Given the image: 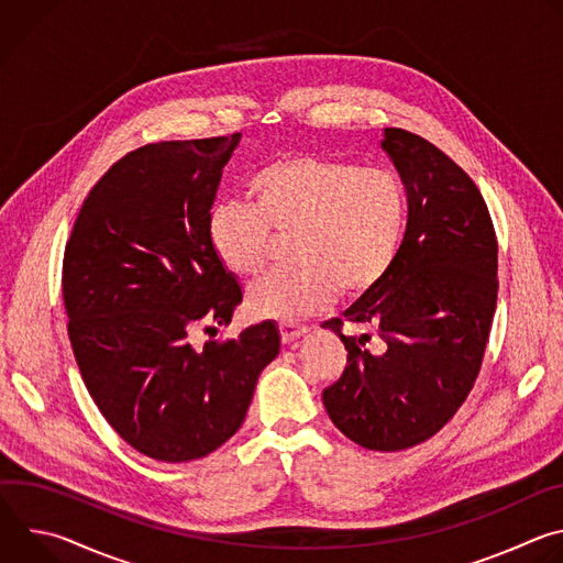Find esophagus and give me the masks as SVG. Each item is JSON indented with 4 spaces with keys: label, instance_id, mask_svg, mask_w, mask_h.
<instances>
[{
    "label": "esophagus",
    "instance_id": "esophagus-1",
    "mask_svg": "<svg viewBox=\"0 0 563 563\" xmlns=\"http://www.w3.org/2000/svg\"><path fill=\"white\" fill-rule=\"evenodd\" d=\"M309 330L307 328H300V325H294V323H280V336L285 343H291L300 336H305Z\"/></svg>",
    "mask_w": 563,
    "mask_h": 563
}]
</instances>
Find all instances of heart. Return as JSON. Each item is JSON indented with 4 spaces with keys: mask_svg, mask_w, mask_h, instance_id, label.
<instances>
[{
    "mask_svg": "<svg viewBox=\"0 0 563 563\" xmlns=\"http://www.w3.org/2000/svg\"><path fill=\"white\" fill-rule=\"evenodd\" d=\"M254 205L220 202L207 238L220 265L247 278L269 256L272 229L291 231L296 267L276 269L247 291L256 318L296 323L347 298L372 294L391 272L408 224L406 189L391 174L313 155L278 159L254 176Z\"/></svg>",
    "mask_w": 563,
    "mask_h": 563,
    "instance_id": "b5f03b06",
    "label": "heart"
}]
</instances>
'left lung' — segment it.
<instances>
[{"label":"left lung","instance_id":"obj_1","mask_svg":"<svg viewBox=\"0 0 563 563\" xmlns=\"http://www.w3.org/2000/svg\"><path fill=\"white\" fill-rule=\"evenodd\" d=\"M380 148L408 191L404 247L343 316L372 328L383 352L328 320L347 367L323 404L347 439L396 452L434 437L476 380L497 309V238L484 196L441 148L404 129H385Z\"/></svg>","mask_w":563,"mask_h":563}]
</instances>
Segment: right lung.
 Masks as SVG:
<instances>
[{
    "mask_svg": "<svg viewBox=\"0 0 563 563\" xmlns=\"http://www.w3.org/2000/svg\"><path fill=\"white\" fill-rule=\"evenodd\" d=\"M238 142L233 133L126 153L91 189L66 243L77 367L109 426L155 461H194L229 441L280 352L272 320L202 350L189 341L198 323H231L243 300L207 238Z\"/></svg>",
    "mask_w": 563,
    "mask_h": 563,
    "instance_id": "obj_1",
    "label": "right lung"
}]
</instances>
